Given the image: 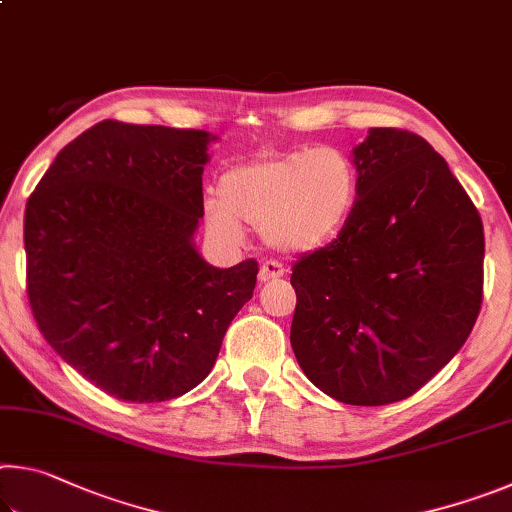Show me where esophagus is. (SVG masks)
<instances>
[{
	"mask_svg": "<svg viewBox=\"0 0 512 512\" xmlns=\"http://www.w3.org/2000/svg\"><path fill=\"white\" fill-rule=\"evenodd\" d=\"M282 275H284V266L280 262H271V259H268V262L259 266V282H271Z\"/></svg>",
	"mask_w": 512,
	"mask_h": 512,
	"instance_id": "obj_1",
	"label": "esophagus"
}]
</instances>
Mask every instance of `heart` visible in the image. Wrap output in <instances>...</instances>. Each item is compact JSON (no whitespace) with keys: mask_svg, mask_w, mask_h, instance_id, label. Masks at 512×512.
Instances as JSON below:
<instances>
[{"mask_svg":"<svg viewBox=\"0 0 512 512\" xmlns=\"http://www.w3.org/2000/svg\"><path fill=\"white\" fill-rule=\"evenodd\" d=\"M357 196V167L334 146L266 153L223 173L219 198L205 201V223L228 244L257 225L266 246L305 255L339 237Z\"/></svg>","mask_w":512,"mask_h":512,"instance_id":"obj_1","label":"heart"}]
</instances>
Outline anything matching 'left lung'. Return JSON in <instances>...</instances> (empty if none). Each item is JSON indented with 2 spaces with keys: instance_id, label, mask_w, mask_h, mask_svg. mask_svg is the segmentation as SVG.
Returning <instances> with one entry per match:
<instances>
[{
  "instance_id": "8db88e82",
  "label": "left lung",
  "mask_w": 512,
  "mask_h": 512,
  "mask_svg": "<svg viewBox=\"0 0 512 512\" xmlns=\"http://www.w3.org/2000/svg\"><path fill=\"white\" fill-rule=\"evenodd\" d=\"M357 205L293 266L291 348L334 400H406L463 348L483 298V223L420 135L370 128L352 149Z\"/></svg>"
}]
</instances>
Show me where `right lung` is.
Masks as SVG:
<instances>
[{
  "instance_id": "add662e5",
  "label": "right lung",
  "mask_w": 512,
  "mask_h": 512,
  "mask_svg": "<svg viewBox=\"0 0 512 512\" xmlns=\"http://www.w3.org/2000/svg\"><path fill=\"white\" fill-rule=\"evenodd\" d=\"M207 131L99 121L69 142L24 212L33 318L60 359L124 402H164L210 375L253 298L257 262L207 264Z\"/></svg>"
}]
</instances>
